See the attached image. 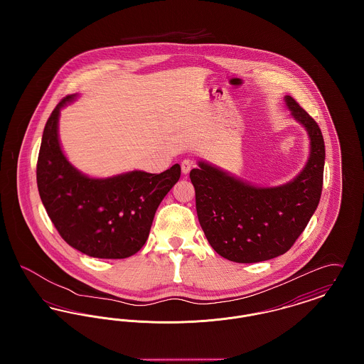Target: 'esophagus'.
<instances>
[{
	"label": "esophagus",
	"mask_w": 364,
	"mask_h": 364,
	"mask_svg": "<svg viewBox=\"0 0 364 364\" xmlns=\"http://www.w3.org/2000/svg\"><path fill=\"white\" fill-rule=\"evenodd\" d=\"M192 166H193V165H192V162H191L190 159H183V161H181V172H183V174L190 173Z\"/></svg>",
	"instance_id": "1"
}]
</instances>
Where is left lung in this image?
Masks as SVG:
<instances>
[{
    "label": "left lung",
    "mask_w": 364,
    "mask_h": 364,
    "mask_svg": "<svg viewBox=\"0 0 364 364\" xmlns=\"http://www.w3.org/2000/svg\"><path fill=\"white\" fill-rule=\"evenodd\" d=\"M284 101L310 140L309 159L291 181L259 187L205 161L191 171L199 224L213 250L225 259L255 263L285 254L318 208L323 184V136L291 95Z\"/></svg>",
    "instance_id": "1"
}]
</instances>
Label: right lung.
Instances as JSON below:
<instances>
[{"label": "right lung", "mask_w": 364, "mask_h": 364, "mask_svg": "<svg viewBox=\"0 0 364 364\" xmlns=\"http://www.w3.org/2000/svg\"><path fill=\"white\" fill-rule=\"evenodd\" d=\"M65 97L45 125L36 165L41 200L61 237L92 258L124 259L144 245L156 208L180 178L176 164L162 173L132 171L112 177H90L64 154L58 136Z\"/></svg>", "instance_id": "1"}]
</instances>
